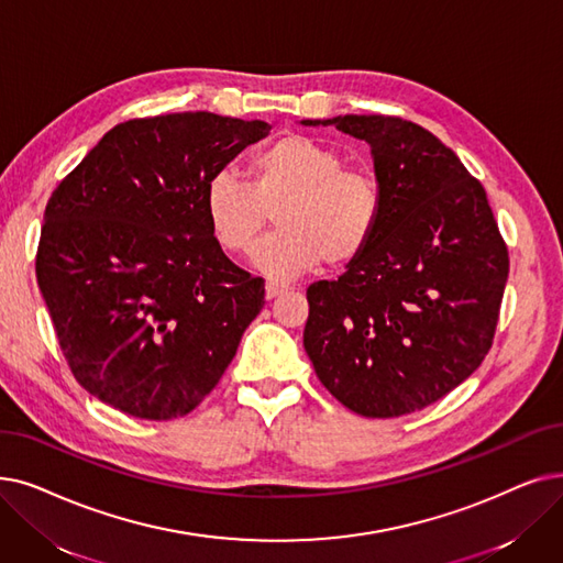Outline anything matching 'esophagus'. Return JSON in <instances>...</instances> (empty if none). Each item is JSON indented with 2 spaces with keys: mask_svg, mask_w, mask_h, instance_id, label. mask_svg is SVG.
I'll return each mask as SVG.
<instances>
[{
  "mask_svg": "<svg viewBox=\"0 0 563 563\" xmlns=\"http://www.w3.org/2000/svg\"><path fill=\"white\" fill-rule=\"evenodd\" d=\"M283 291H287V285H283V283H276V280H268L266 285H264V295H266V299H276V297H280Z\"/></svg>",
  "mask_w": 563,
  "mask_h": 563,
  "instance_id": "obj_1",
  "label": "esophagus"
}]
</instances>
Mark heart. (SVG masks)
<instances>
[{"mask_svg": "<svg viewBox=\"0 0 563 563\" xmlns=\"http://www.w3.org/2000/svg\"><path fill=\"white\" fill-rule=\"evenodd\" d=\"M276 211L278 232L255 251V266L272 278H291L322 262L347 268L377 236L384 195L379 179L347 167L333 146L287 133L260 150L249 165V184L230 173L205 186L209 230L230 255H249Z\"/></svg>", "mask_w": 563, "mask_h": 563, "instance_id": "heart-1", "label": "heart"}]
</instances>
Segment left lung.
<instances>
[{"label":"left lung","instance_id":"obj_1","mask_svg":"<svg viewBox=\"0 0 563 563\" xmlns=\"http://www.w3.org/2000/svg\"><path fill=\"white\" fill-rule=\"evenodd\" d=\"M373 146L384 213L338 280L312 283L303 347L329 394L368 419L419 411L493 347L508 249L485 188L453 150L388 114L306 119Z\"/></svg>","mask_w":563,"mask_h":563}]
</instances>
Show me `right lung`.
Segmentation results:
<instances>
[{
    "label": "right lung",
    "mask_w": 563,
    "mask_h": 563,
    "mask_svg": "<svg viewBox=\"0 0 563 563\" xmlns=\"http://www.w3.org/2000/svg\"><path fill=\"white\" fill-rule=\"evenodd\" d=\"M268 124L213 112L129 119L59 181L36 280L73 377L146 421L186 417L223 377L264 280L218 246L207 181Z\"/></svg>",
    "instance_id": "1"
}]
</instances>
